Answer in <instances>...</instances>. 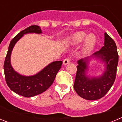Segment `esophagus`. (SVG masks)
Wrapping results in <instances>:
<instances>
[{"label": "esophagus", "instance_id": "esophagus-1", "mask_svg": "<svg viewBox=\"0 0 122 122\" xmlns=\"http://www.w3.org/2000/svg\"><path fill=\"white\" fill-rule=\"evenodd\" d=\"M70 60L71 59L70 57H67V58L64 59V61H63V64L65 65H68V64H69V63H70Z\"/></svg>", "mask_w": 122, "mask_h": 122}]
</instances>
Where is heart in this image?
<instances>
[{
	"instance_id": "1",
	"label": "heart",
	"mask_w": 122,
	"mask_h": 122,
	"mask_svg": "<svg viewBox=\"0 0 122 122\" xmlns=\"http://www.w3.org/2000/svg\"><path fill=\"white\" fill-rule=\"evenodd\" d=\"M83 41L82 52L85 55L89 54L92 52L96 44L97 39L94 34L90 33L87 35L85 32L79 31L74 33L68 38V42L73 46L79 45Z\"/></svg>"
}]
</instances>
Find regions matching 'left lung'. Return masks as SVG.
Masks as SVG:
<instances>
[{"mask_svg": "<svg viewBox=\"0 0 122 122\" xmlns=\"http://www.w3.org/2000/svg\"><path fill=\"white\" fill-rule=\"evenodd\" d=\"M100 60L105 65V70L102 76H88L86 74L90 59ZM118 63L117 46L113 39L104 33V46L90 57L78 61L77 71L74 83V89L81 97L87 100H97L102 98L108 92L115 80Z\"/></svg>", "mask_w": 122, "mask_h": 122, "instance_id": "obj_1", "label": "left lung"}]
</instances>
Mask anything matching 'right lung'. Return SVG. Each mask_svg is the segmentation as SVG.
<instances>
[{
  "label": "right lung",
  "instance_id": "1",
  "mask_svg": "<svg viewBox=\"0 0 122 122\" xmlns=\"http://www.w3.org/2000/svg\"><path fill=\"white\" fill-rule=\"evenodd\" d=\"M31 33L39 34L42 32L41 28L37 25L30 26L20 32L10 42L4 63L5 78L8 87L15 93L26 97H31L45 92L53 83L63 63L61 61L52 62L32 76H23L14 71L10 63L12 49L24 34Z\"/></svg>",
  "mask_w": 122,
  "mask_h": 122
}]
</instances>
